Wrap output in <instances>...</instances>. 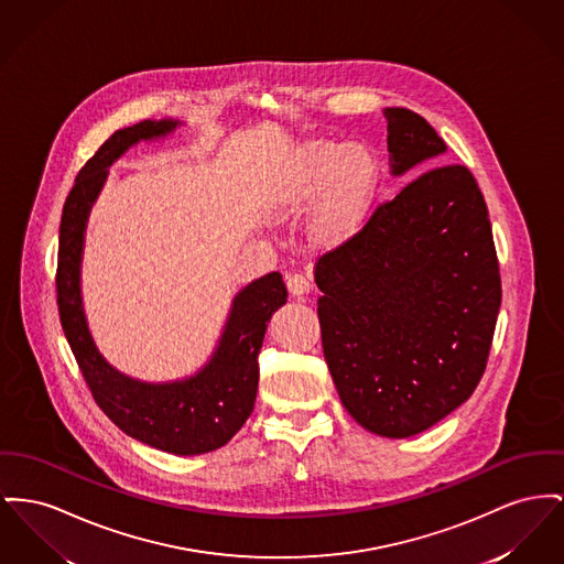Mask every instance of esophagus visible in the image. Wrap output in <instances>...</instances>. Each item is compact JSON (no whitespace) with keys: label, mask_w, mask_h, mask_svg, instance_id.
<instances>
[{"label":"esophagus","mask_w":564,"mask_h":564,"mask_svg":"<svg viewBox=\"0 0 564 564\" xmlns=\"http://www.w3.org/2000/svg\"><path fill=\"white\" fill-rule=\"evenodd\" d=\"M288 281V290L294 299H304L311 290H313V281L308 274H302V272H292L285 276Z\"/></svg>","instance_id":"1"}]
</instances>
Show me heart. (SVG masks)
<instances>
[{
  "instance_id": "obj_1",
  "label": "heart",
  "mask_w": 564,
  "mask_h": 564,
  "mask_svg": "<svg viewBox=\"0 0 564 564\" xmlns=\"http://www.w3.org/2000/svg\"><path fill=\"white\" fill-rule=\"evenodd\" d=\"M379 166L365 147H351L343 153L338 144L315 147L283 194L290 208H311L325 194L315 230L326 238L356 230L365 221L375 198Z\"/></svg>"
}]
</instances>
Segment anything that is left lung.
Segmentation results:
<instances>
[{
  "label": "left lung",
  "instance_id": "1",
  "mask_svg": "<svg viewBox=\"0 0 564 564\" xmlns=\"http://www.w3.org/2000/svg\"><path fill=\"white\" fill-rule=\"evenodd\" d=\"M392 174L447 151L413 110L386 108ZM324 356L366 431L404 438L470 397L486 370L500 272L484 194L460 164L426 170L315 264Z\"/></svg>",
  "mask_w": 564,
  "mask_h": 564
}]
</instances>
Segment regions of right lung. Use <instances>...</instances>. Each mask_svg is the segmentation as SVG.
I'll return each mask as SVG.
<instances>
[{"instance_id":"obj_1","label":"right lung","mask_w":564,"mask_h":564,"mask_svg":"<svg viewBox=\"0 0 564 564\" xmlns=\"http://www.w3.org/2000/svg\"><path fill=\"white\" fill-rule=\"evenodd\" d=\"M176 121H142L112 133L80 167L67 194L59 226L57 306L78 368L108 420L135 441L178 456H196L226 445L253 411L264 343L272 313L288 302L279 272L249 283L234 299L226 330L210 362L194 377L172 383H142L101 358L87 328L80 300V253L91 204L106 167L140 140L174 132Z\"/></svg>"}]
</instances>
